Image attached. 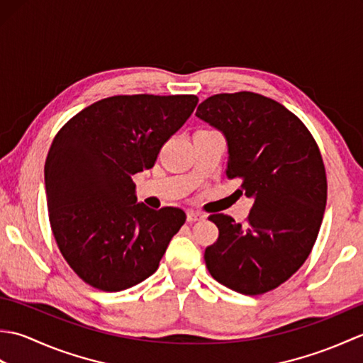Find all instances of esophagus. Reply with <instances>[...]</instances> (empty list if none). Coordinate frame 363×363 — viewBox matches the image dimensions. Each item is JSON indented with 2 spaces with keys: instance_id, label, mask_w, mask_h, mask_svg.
Masks as SVG:
<instances>
[{
  "instance_id": "1",
  "label": "esophagus",
  "mask_w": 363,
  "mask_h": 363,
  "mask_svg": "<svg viewBox=\"0 0 363 363\" xmlns=\"http://www.w3.org/2000/svg\"><path fill=\"white\" fill-rule=\"evenodd\" d=\"M206 218V215L201 212H196V211H189L187 212V221L189 223H195V221H201Z\"/></svg>"
}]
</instances>
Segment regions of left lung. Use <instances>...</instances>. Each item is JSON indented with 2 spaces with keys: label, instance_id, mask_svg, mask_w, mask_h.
Masks as SVG:
<instances>
[{
  "label": "left lung",
  "instance_id": "8db88e82",
  "mask_svg": "<svg viewBox=\"0 0 363 363\" xmlns=\"http://www.w3.org/2000/svg\"><path fill=\"white\" fill-rule=\"evenodd\" d=\"M196 117L226 137L228 179L254 198L245 226L211 215L220 234L206 267L228 289L262 295L295 274L317 240L328 198L318 145L295 113L252 91L207 98Z\"/></svg>",
  "mask_w": 363,
  "mask_h": 363
}]
</instances>
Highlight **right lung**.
<instances>
[{
    "label": "right lung",
    "mask_w": 363,
    "mask_h": 363,
    "mask_svg": "<svg viewBox=\"0 0 363 363\" xmlns=\"http://www.w3.org/2000/svg\"><path fill=\"white\" fill-rule=\"evenodd\" d=\"M195 95H118L76 113L45 162L50 225L84 282L121 291L150 277L186 223L177 207L137 203L133 174L154 167L162 146L195 111Z\"/></svg>",
    "instance_id": "add662e5"
}]
</instances>
